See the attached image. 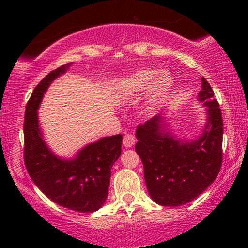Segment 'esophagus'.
<instances>
[{"mask_svg":"<svg viewBox=\"0 0 248 248\" xmlns=\"http://www.w3.org/2000/svg\"><path fill=\"white\" fill-rule=\"evenodd\" d=\"M134 143H135V139H134L133 135H131V134L125 135L124 139H123V145L125 148L133 147Z\"/></svg>","mask_w":248,"mask_h":248,"instance_id":"obj_1","label":"esophagus"}]
</instances>
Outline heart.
Instances as JSON below:
<instances>
[{"label":"heart","instance_id":"1","mask_svg":"<svg viewBox=\"0 0 248 248\" xmlns=\"http://www.w3.org/2000/svg\"><path fill=\"white\" fill-rule=\"evenodd\" d=\"M174 84V78L168 71L140 69L123 79L121 89L125 94L132 97L141 96L148 91L144 109L147 114H154L167 101Z\"/></svg>","mask_w":248,"mask_h":248}]
</instances>
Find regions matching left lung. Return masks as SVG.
Instances as JSON below:
<instances>
[{
  "instance_id": "8db88e82",
  "label": "left lung",
  "mask_w": 248,
  "mask_h": 248,
  "mask_svg": "<svg viewBox=\"0 0 248 248\" xmlns=\"http://www.w3.org/2000/svg\"><path fill=\"white\" fill-rule=\"evenodd\" d=\"M198 101L206 122L195 139L177 138L167 111L155 115L137 130L135 151L144 167V181L157 204L179 206L193 201L215 182L222 162L223 123L218 101L204 78Z\"/></svg>"
}]
</instances>
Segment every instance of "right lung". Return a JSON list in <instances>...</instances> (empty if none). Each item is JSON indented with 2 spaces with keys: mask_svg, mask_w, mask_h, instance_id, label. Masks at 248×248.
Masks as SVG:
<instances>
[{
  "mask_svg": "<svg viewBox=\"0 0 248 248\" xmlns=\"http://www.w3.org/2000/svg\"><path fill=\"white\" fill-rule=\"evenodd\" d=\"M73 63L60 66L40 81L27 104L25 114V164L37 187L63 208L94 212L106 202L110 169L120 158L122 134L101 138L77 151L72 158L57 155L45 142L38 109L47 89Z\"/></svg>",
  "mask_w": 248,
  "mask_h": 248,
  "instance_id": "1",
  "label": "right lung"
}]
</instances>
